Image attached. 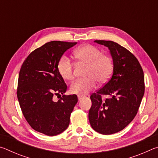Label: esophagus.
I'll list each match as a JSON object with an SVG mask.
<instances>
[{"label": "esophagus", "mask_w": 158, "mask_h": 158, "mask_svg": "<svg viewBox=\"0 0 158 158\" xmlns=\"http://www.w3.org/2000/svg\"><path fill=\"white\" fill-rule=\"evenodd\" d=\"M84 98V96H81V95H78V100H81L82 99Z\"/></svg>", "instance_id": "obj_1"}]
</instances>
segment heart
<instances>
[{
	"instance_id": "1",
	"label": "heart",
	"mask_w": 158,
	"mask_h": 158,
	"mask_svg": "<svg viewBox=\"0 0 158 158\" xmlns=\"http://www.w3.org/2000/svg\"><path fill=\"white\" fill-rule=\"evenodd\" d=\"M74 56L80 62L88 65L85 79H78L70 85V92L78 95H84L95 89L96 81L103 84L108 81L114 70V61L107 54L91 44H85L74 51ZM57 69L63 79L74 78V68L72 61L63 56L58 60Z\"/></svg>"
}]
</instances>
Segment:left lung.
<instances>
[{"label": "left lung", "instance_id": "left-lung-1", "mask_svg": "<svg viewBox=\"0 0 158 158\" xmlns=\"http://www.w3.org/2000/svg\"><path fill=\"white\" fill-rule=\"evenodd\" d=\"M95 42L110 50L114 71L109 81L90 95L89 119L96 132L112 135L123 130L137 114L145 90L143 71L126 48L113 41ZM102 95L110 98L105 100Z\"/></svg>", "mask_w": 158, "mask_h": 158}]
</instances>
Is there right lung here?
<instances>
[{"mask_svg": "<svg viewBox=\"0 0 158 158\" xmlns=\"http://www.w3.org/2000/svg\"><path fill=\"white\" fill-rule=\"evenodd\" d=\"M77 42L52 41L33 51L19 71L17 95L23 116L37 132L55 136L69 124L78 101L76 95H64L67 85L58 73L57 64L63 53ZM63 94L56 103L53 95Z\"/></svg>", "mask_w": 158, "mask_h": 158, "instance_id": "add662e5", "label": "right lung"}]
</instances>
